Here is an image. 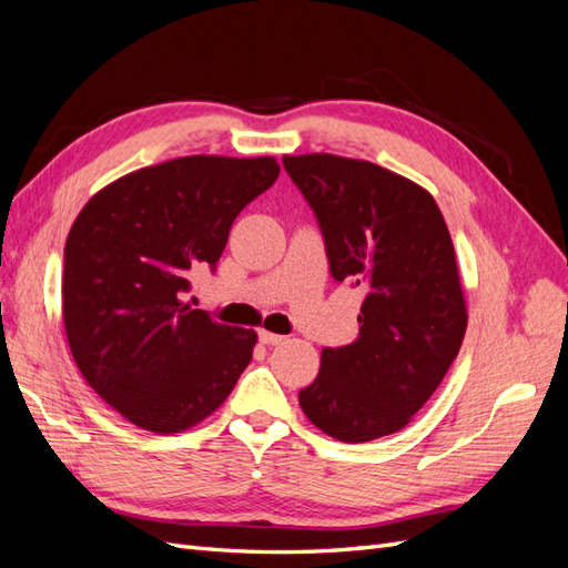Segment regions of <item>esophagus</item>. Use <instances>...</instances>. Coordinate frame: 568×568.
<instances>
[{
    "label": "esophagus",
    "mask_w": 568,
    "mask_h": 568,
    "mask_svg": "<svg viewBox=\"0 0 568 568\" xmlns=\"http://www.w3.org/2000/svg\"><path fill=\"white\" fill-rule=\"evenodd\" d=\"M257 338H261V343H265V346H280V343H284V341H286V336H282V334H272V332H267V329H261V332H257Z\"/></svg>",
    "instance_id": "obj_1"
}]
</instances>
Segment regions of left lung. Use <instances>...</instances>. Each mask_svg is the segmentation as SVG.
<instances>
[{
	"label": "left lung",
	"mask_w": 568,
	"mask_h": 568,
	"mask_svg": "<svg viewBox=\"0 0 568 568\" xmlns=\"http://www.w3.org/2000/svg\"><path fill=\"white\" fill-rule=\"evenodd\" d=\"M282 161L320 222L332 277L365 291L357 338L322 351L298 403L343 443L400 432L448 374L467 332L448 225L424 186L382 165L334 153Z\"/></svg>",
	"instance_id": "8db88e82"
}]
</instances>
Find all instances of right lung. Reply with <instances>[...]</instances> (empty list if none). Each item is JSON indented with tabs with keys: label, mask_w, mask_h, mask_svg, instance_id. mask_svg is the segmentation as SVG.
<instances>
[{
	"label": "right lung",
	"mask_w": 568,
	"mask_h": 568,
	"mask_svg": "<svg viewBox=\"0 0 568 568\" xmlns=\"http://www.w3.org/2000/svg\"><path fill=\"white\" fill-rule=\"evenodd\" d=\"M280 178L270 156H184L111 182L75 217L63 251V326L101 400L134 426L180 434L227 400L257 334L182 296L215 270L232 222Z\"/></svg>",
	"instance_id": "1"
}]
</instances>
